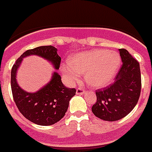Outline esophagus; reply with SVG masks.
<instances>
[{"label":"esophagus","instance_id":"1","mask_svg":"<svg viewBox=\"0 0 152 152\" xmlns=\"http://www.w3.org/2000/svg\"><path fill=\"white\" fill-rule=\"evenodd\" d=\"M84 92H85V89L84 88L79 87V88H77V91H76L77 94H84Z\"/></svg>","mask_w":152,"mask_h":152}]
</instances>
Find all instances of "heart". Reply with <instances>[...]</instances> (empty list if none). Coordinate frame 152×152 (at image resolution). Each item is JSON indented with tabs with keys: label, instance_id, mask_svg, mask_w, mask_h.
I'll return each mask as SVG.
<instances>
[{
	"label": "heart",
	"instance_id": "heart-1",
	"mask_svg": "<svg viewBox=\"0 0 152 152\" xmlns=\"http://www.w3.org/2000/svg\"><path fill=\"white\" fill-rule=\"evenodd\" d=\"M68 64H62L61 71L71 82L86 73V81L91 87L102 88L113 80L121 64V58L113 51L92 50L80 52L68 58Z\"/></svg>",
	"mask_w": 152,
	"mask_h": 152
}]
</instances>
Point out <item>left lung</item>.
<instances>
[{
  "mask_svg": "<svg viewBox=\"0 0 152 152\" xmlns=\"http://www.w3.org/2000/svg\"><path fill=\"white\" fill-rule=\"evenodd\" d=\"M122 66L110 85L96 91L92 112L105 121H116L127 116L140 96L142 80L139 62L125 49H119Z\"/></svg>",
  "mask_w": 152,
  "mask_h": 152,
  "instance_id": "8db88e82",
  "label": "left lung"
}]
</instances>
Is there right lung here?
<instances>
[{"label": "right lung", "instance_id": "add662e5", "mask_svg": "<svg viewBox=\"0 0 152 152\" xmlns=\"http://www.w3.org/2000/svg\"><path fill=\"white\" fill-rule=\"evenodd\" d=\"M36 55L52 61L56 69L61 64V57L52 45L36 47L29 49L18 58L11 69V91L13 100L24 117L40 126H50L58 122L68 110L69 100L76 94L75 88H67L61 80V76L55 72L49 84L36 93L23 91L16 80V73L24 57Z\"/></svg>", "mask_w": 152, "mask_h": 152}]
</instances>
